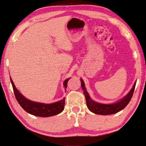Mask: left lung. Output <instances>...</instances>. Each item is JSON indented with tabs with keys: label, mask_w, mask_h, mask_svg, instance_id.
I'll return each instance as SVG.
<instances>
[{
	"label": "left lung",
	"mask_w": 146,
	"mask_h": 146,
	"mask_svg": "<svg viewBox=\"0 0 146 146\" xmlns=\"http://www.w3.org/2000/svg\"><path fill=\"white\" fill-rule=\"evenodd\" d=\"M80 79L81 82L82 90H83L84 95L85 96V98H86V105L88 108L93 113L99 115H110L116 114L117 112L121 111V110L124 109L128 105V103L130 102L131 98L132 97L137 82H135L132 88L130 90V92L124 97H123L119 100H118L114 103L106 104L99 103L93 100L87 92L83 80L81 78Z\"/></svg>",
	"instance_id": "8db88e82"
}]
</instances>
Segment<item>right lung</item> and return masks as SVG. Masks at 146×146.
<instances>
[{"instance_id":"right-lung-1","label":"right lung","mask_w":146,"mask_h":146,"mask_svg":"<svg viewBox=\"0 0 146 146\" xmlns=\"http://www.w3.org/2000/svg\"><path fill=\"white\" fill-rule=\"evenodd\" d=\"M70 79V78L65 79L64 81V86L65 91L66 88H67V82ZM10 80L11 82L14 93H15L16 100H17L18 102L22 108L28 113L35 116L45 117L57 115L61 113L64 111L65 98L62 99L61 100L52 104H44L32 101L29 100L28 98L25 97L23 95L21 94V93L16 88L11 78H10Z\"/></svg>"}]
</instances>
